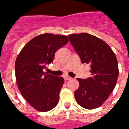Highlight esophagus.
I'll return each instance as SVG.
<instances>
[{
	"label": "esophagus",
	"mask_w": 129,
	"mask_h": 129,
	"mask_svg": "<svg viewBox=\"0 0 129 129\" xmlns=\"http://www.w3.org/2000/svg\"><path fill=\"white\" fill-rule=\"evenodd\" d=\"M65 79H66V80H71L72 78H71L70 77H68V76H66V77H65Z\"/></svg>",
	"instance_id": "1"
}]
</instances>
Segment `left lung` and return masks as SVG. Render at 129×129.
<instances>
[{
    "instance_id": "obj_1",
    "label": "left lung",
    "mask_w": 129,
    "mask_h": 129,
    "mask_svg": "<svg viewBox=\"0 0 129 129\" xmlns=\"http://www.w3.org/2000/svg\"><path fill=\"white\" fill-rule=\"evenodd\" d=\"M68 38L81 63L90 65L91 77L77 79L79 87L75 92L76 102L86 109L98 108L116 85L119 75L116 56L106 43L93 35L73 34Z\"/></svg>"
}]
</instances>
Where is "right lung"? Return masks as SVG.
Returning <instances> with one entry per match:
<instances>
[{
  "label": "right lung",
  "mask_w": 129,
  "mask_h": 129,
  "mask_svg": "<svg viewBox=\"0 0 129 129\" xmlns=\"http://www.w3.org/2000/svg\"><path fill=\"white\" fill-rule=\"evenodd\" d=\"M68 42L64 35L40 34L24 46L16 58L15 75L18 89L37 111H50L59 102L64 79L45 73L43 69L52 63L56 50Z\"/></svg>",
  "instance_id": "obj_1"
}]
</instances>
